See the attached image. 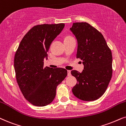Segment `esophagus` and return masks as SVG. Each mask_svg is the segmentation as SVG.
<instances>
[{"label": "esophagus", "mask_w": 126, "mask_h": 126, "mask_svg": "<svg viewBox=\"0 0 126 126\" xmlns=\"http://www.w3.org/2000/svg\"><path fill=\"white\" fill-rule=\"evenodd\" d=\"M67 72H68V76H70L71 75V71H69V70H68V71H67Z\"/></svg>", "instance_id": "34e87169"}]
</instances>
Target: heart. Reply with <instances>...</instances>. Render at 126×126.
Instances as JSON below:
<instances>
[{"label": "heart", "mask_w": 126, "mask_h": 126, "mask_svg": "<svg viewBox=\"0 0 126 126\" xmlns=\"http://www.w3.org/2000/svg\"><path fill=\"white\" fill-rule=\"evenodd\" d=\"M71 37L68 36V37H66V38H65V39H69V38H71Z\"/></svg>", "instance_id": "obj_1"}]
</instances>
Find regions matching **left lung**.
I'll return each instance as SVG.
<instances>
[{
	"label": "left lung",
	"mask_w": 126,
	"mask_h": 126,
	"mask_svg": "<svg viewBox=\"0 0 126 126\" xmlns=\"http://www.w3.org/2000/svg\"><path fill=\"white\" fill-rule=\"evenodd\" d=\"M70 30L78 41L76 58L84 65L81 73L71 71L78 81L72 93L81 100H96L105 92L112 78V52L101 32L87 22L73 23Z\"/></svg>",
	"instance_id": "1"
}]
</instances>
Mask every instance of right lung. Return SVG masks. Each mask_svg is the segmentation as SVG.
Masks as SVG:
<instances>
[{
	"instance_id": "add662e5",
	"label": "right lung",
	"mask_w": 126,
	"mask_h": 126,
	"mask_svg": "<svg viewBox=\"0 0 126 126\" xmlns=\"http://www.w3.org/2000/svg\"><path fill=\"white\" fill-rule=\"evenodd\" d=\"M64 27L63 23L34 26L22 38L16 53L17 83L25 98L35 106L50 104L56 95L57 87L67 76L63 68L44 67L50 45Z\"/></svg>"
}]
</instances>
